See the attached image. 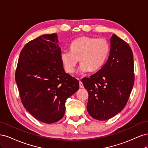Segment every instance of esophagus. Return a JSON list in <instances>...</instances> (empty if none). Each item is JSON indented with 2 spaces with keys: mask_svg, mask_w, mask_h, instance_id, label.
Here are the masks:
<instances>
[{
  "mask_svg": "<svg viewBox=\"0 0 148 148\" xmlns=\"http://www.w3.org/2000/svg\"><path fill=\"white\" fill-rule=\"evenodd\" d=\"M79 88H84L83 84V83L81 81H79Z\"/></svg>",
  "mask_w": 148,
  "mask_h": 148,
  "instance_id": "esophagus-1",
  "label": "esophagus"
}]
</instances>
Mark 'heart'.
I'll use <instances>...</instances> for the list:
<instances>
[{
  "mask_svg": "<svg viewBox=\"0 0 148 148\" xmlns=\"http://www.w3.org/2000/svg\"><path fill=\"white\" fill-rule=\"evenodd\" d=\"M110 44L104 38L91 36L79 37L71 42L70 51L61 52L60 59L65 70L73 73L78 61L81 64L79 72L84 73L100 69L104 65L110 53Z\"/></svg>",
  "mask_w": 148,
  "mask_h": 148,
  "instance_id": "1",
  "label": "heart"
}]
</instances>
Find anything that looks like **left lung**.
Returning <instances> with one entry per match:
<instances>
[{
  "instance_id": "8db88e82",
  "label": "left lung",
  "mask_w": 148,
  "mask_h": 148,
  "mask_svg": "<svg viewBox=\"0 0 148 148\" xmlns=\"http://www.w3.org/2000/svg\"><path fill=\"white\" fill-rule=\"evenodd\" d=\"M133 72L132 49L123 39L112 35L106 63L90 78L82 79L89 95L87 110L92 118L108 120L124 109L135 81Z\"/></svg>"
}]
</instances>
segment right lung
<instances>
[{
  "instance_id": "obj_1",
  "label": "right lung",
  "mask_w": 148,
  "mask_h": 148,
  "mask_svg": "<svg viewBox=\"0 0 148 148\" xmlns=\"http://www.w3.org/2000/svg\"><path fill=\"white\" fill-rule=\"evenodd\" d=\"M56 33L44 34L22 49L15 80L22 104L46 123L63 118L65 101L79 89V82L64 71Z\"/></svg>"
}]
</instances>
